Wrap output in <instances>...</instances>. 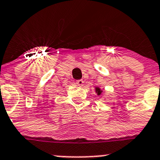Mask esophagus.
Returning <instances> with one entry per match:
<instances>
[{"label":"esophagus","mask_w":160,"mask_h":160,"mask_svg":"<svg viewBox=\"0 0 160 160\" xmlns=\"http://www.w3.org/2000/svg\"><path fill=\"white\" fill-rule=\"evenodd\" d=\"M76 83L78 86H82L83 84V80H77L76 81Z\"/></svg>","instance_id":"1"}]
</instances>
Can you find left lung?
I'll return each instance as SVG.
<instances>
[{
  "mask_svg": "<svg viewBox=\"0 0 160 160\" xmlns=\"http://www.w3.org/2000/svg\"><path fill=\"white\" fill-rule=\"evenodd\" d=\"M96 92H97V94L98 95H100L102 93V91L101 90V89H100L99 87H97V88H96Z\"/></svg>",
  "mask_w": 160,
  "mask_h": 160,
  "instance_id": "left-lung-1",
  "label": "left lung"
}]
</instances>
